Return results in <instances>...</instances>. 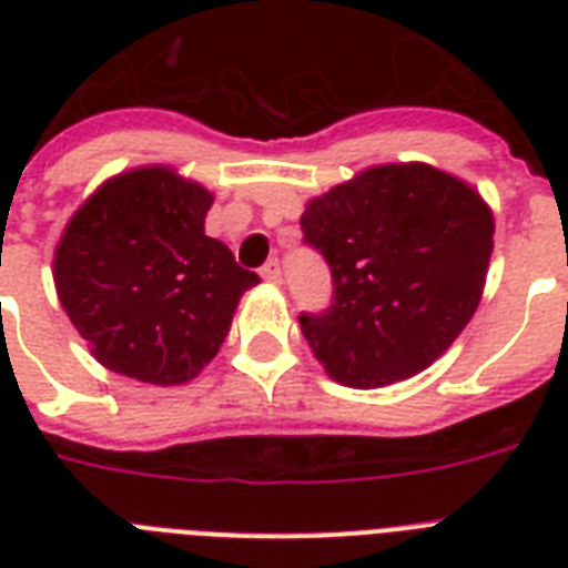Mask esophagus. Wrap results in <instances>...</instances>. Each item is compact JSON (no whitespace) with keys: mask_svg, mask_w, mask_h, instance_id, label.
Masks as SVG:
<instances>
[{"mask_svg":"<svg viewBox=\"0 0 568 568\" xmlns=\"http://www.w3.org/2000/svg\"><path fill=\"white\" fill-rule=\"evenodd\" d=\"M262 280H265V283H271V285L283 283V271H280V262H276V258H271V262L262 267Z\"/></svg>","mask_w":568,"mask_h":568,"instance_id":"obj_1","label":"esophagus"}]
</instances>
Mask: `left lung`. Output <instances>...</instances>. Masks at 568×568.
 <instances>
[{
    "label": "left lung",
    "instance_id": "1",
    "mask_svg": "<svg viewBox=\"0 0 568 568\" xmlns=\"http://www.w3.org/2000/svg\"><path fill=\"white\" fill-rule=\"evenodd\" d=\"M301 226L336 285L329 310L301 315V329L338 383L413 377L475 315L495 217L468 182L424 162L377 164L312 196Z\"/></svg>",
    "mask_w": 568,
    "mask_h": 568
}]
</instances>
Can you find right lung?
<instances>
[{
  "mask_svg": "<svg viewBox=\"0 0 568 568\" xmlns=\"http://www.w3.org/2000/svg\"><path fill=\"white\" fill-rule=\"evenodd\" d=\"M212 200L168 164H146L102 182L64 226L58 301L109 372L180 386L221 351L258 276L205 235Z\"/></svg>",
  "mask_w": 568,
  "mask_h": 568,
  "instance_id": "1",
  "label": "right lung"
}]
</instances>
